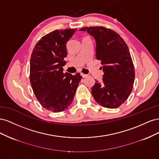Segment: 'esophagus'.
Instances as JSON below:
<instances>
[{"label":"esophagus","instance_id":"esophagus-1","mask_svg":"<svg viewBox=\"0 0 159 159\" xmlns=\"http://www.w3.org/2000/svg\"><path fill=\"white\" fill-rule=\"evenodd\" d=\"M81 77H82V78H86V77H87V76H88V75H86V74H82V73H81Z\"/></svg>","mask_w":159,"mask_h":159}]
</instances>
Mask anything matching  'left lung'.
Returning a JSON list of instances; mask_svg holds the SVG:
<instances>
[{"label": "left lung", "mask_w": 159, "mask_h": 159, "mask_svg": "<svg viewBox=\"0 0 159 159\" xmlns=\"http://www.w3.org/2000/svg\"><path fill=\"white\" fill-rule=\"evenodd\" d=\"M96 42L95 59L103 65L102 81L91 88L95 100L102 107L117 108L129 98L133 89L134 68L125 42L117 32L103 26L84 27Z\"/></svg>", "instance_id": "obj_1"}]
</instances>
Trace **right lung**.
<instances>
[{"label":"right lung","mask_w":159,"mask_h":159,"mask_svg":"<svg viewBox=\"0 0 159 159\" xmlns=\"http://www.w3.org/2000/svg\"><path fill=\"white\" fill-rule=\"evenodd\" d=\"M77 29L56 30L41 38L33 49L30 62V81L42 106L54 113L68 108L80 82V73H63L66 61V43Z\"/></svg>","instance_id":"right-lung-1"}]
</instances>
